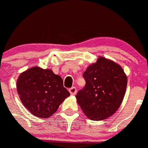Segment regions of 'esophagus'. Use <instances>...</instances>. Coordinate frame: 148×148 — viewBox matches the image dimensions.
<instances>
[{"label":"esophagus","mask_w":148,"mask_h":148,"mask_svg":"<svg viewBox=\"0 0 148 148\" xmlns=\"http://www.w3.org/2000/svg\"><path fill=\"white\" fill-rule=\"evenodd\" d=\"M69 92L71 95H75L77 93V88L75 87H72L69 89Z\"/></svg>","instance_id":"1"}]
</instances>
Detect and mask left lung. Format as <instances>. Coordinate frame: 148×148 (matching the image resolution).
<instances>
[{"label": "left lung", "instance_id": "obj_1", "mask_svg": "<svg viewBox=\"0 0 148 148\" xmlns=\"http://www.w3.org/2000/svg\"><path fill=\"white\" fill-rule=\"evenodd\" d=\"M85 86L76 95L77 103L92 121L112 115L121 106L127 87V77L118 63L100 57L87 68Z\"/></svg>", "mask_w": 148, "mask_h": 148}]
</instances>
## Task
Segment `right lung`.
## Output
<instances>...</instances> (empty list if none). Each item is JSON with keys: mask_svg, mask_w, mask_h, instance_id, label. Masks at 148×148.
<instances>
[{"mask_svg": "<svg viewBox=\"0 0 148 148\" xmlns=\"http://www.w3.org/2000/svg\"><path fill=\"white\" fill-rule=\"evenodd\" d=\"M16 90L23 105L34 115L49 118L57 111L70 93L63 79L51 69L33 67L20 75Z\"/></svg>", "mask_w": 148, "mask_h": 148, "instance_id": "obj_1", "label": "right lung"}]
</instances>
